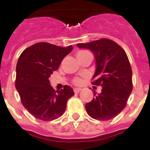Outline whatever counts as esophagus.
Segmentation results:
<instances>
[{
  "mask_svg": "<svg viewBox=\"0 0 150 150\" xmlns=\"http://www.w3.org/2000/svg\"><path fill=\"white\" fill-rule=\"evenodd\" d=\"M74 91L75 93H79V91H81V88H74Z\"/></svg>",
  "mask_w": 150,
  "mask_h": 150,
  "instance_id": "1",
  "label": "esophagus"
}]
</instances>
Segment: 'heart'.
<instances>
[{
	"mask_svg": "<svg viewBox=\"0 0 150 150\" xmlns=\"http://www.w3.org/2000/svg\"><path fill=\"white\" fill-rule=\"evenodd\" d=\"M83 52H83V51H80V52H78L77 54H80V53H83ZM74 83H75V84H76V85H78V84H79V83H81V80H80V79H74Z\"/></svg>",
	"mask_w": 150,
	"mask_h": 150,
	"instance_id": "1",
	"label": "heart"
}]
</instances>
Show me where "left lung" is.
Returning <instances> with one entry per match:
<instances>
[{"label":"left lung","instance_id":"8db88e82","mask_svg":"<svg viewBox=\"0 0 150 150\" xmlns=\"http://www.w3.org/2000/svg\"><path fill=\"white\" fill-rule=\"evenodd\" d=\"M77 47L92 52L96 70L92 76L95 86H101L100 94L94 92L86 110L91 118L109 120L123 110L132 91V71L125 52L112 40L100 39Z\"/></svg>","mask_w":150,"mask_h":150}]
</instances>
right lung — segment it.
Masks as SVG:
<instances>
[{"label": "right lung", "mask_w": 150, "mask_h": 150, "mask_svg": "<svg viewBox=\"0 0 150 150\" xmlns=\"http://www.w3.org/2000/svg\"><path fill=\"white\" fill-rule=\"evenodd\" d=\"M72 50V46L38 43L25 49L18 58L16 88L24 107L38 120L51 121L62 116L67 100L74 95L69 86L55 91L49 79Z\"/></svg>", "instance_id": "add662e5"}]
</instances>
